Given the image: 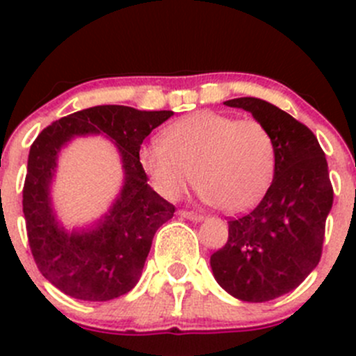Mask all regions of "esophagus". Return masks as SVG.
Masks as SVG:
<instances>
[{"label": "esophagus", "instance_id": "1", "mask_svg": "<svg viewBox=\"0 0 356 356\" xmlns=\"http://www.w3.org/2000/svg\"><path fill=\"white\" fill-rule=\"evenodd\" d=\"M179 215H181L182 218H188V220H195V222H201V220H203V215L195 213V211L181 210V211H179Z\"/></svg>", "mask_w": 356, "mask_h": 356}]
</instances>
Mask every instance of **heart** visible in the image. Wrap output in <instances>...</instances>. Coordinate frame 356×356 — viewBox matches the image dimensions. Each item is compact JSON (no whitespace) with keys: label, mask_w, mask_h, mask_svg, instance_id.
<instances>
[{"label":"heart","mask_w":356,"mask_h":356,"mask_svg":"<svg viewBox=\"0 0 356 356\" xmlns=\"http://www.w3.org/2000/svg\"><path fill=\"white\" fill-rule=\"evenodd\" d=\"M139 163L163 198L179 200L195 182L203 201L239 213L270 188L277 149L257 118L196 111L168 125L163 141L143 146Z\"/></svg>","instance_id":"1"}]
</instances>
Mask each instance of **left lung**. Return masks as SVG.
Instances as JSON below:
<instances>
[{
  "label": "left lung",
  "mask_w": 356,
  "mask_h": 356,
  "mask_svg": "<svg viewBox=\"0 0 356 356\" xmlns=\"http://www.w3.org/2000/svg\"><path fill=\"white\" fill-rule=\"evenodd\" d=\"M224 105L250 111L275 139L274 181L253 211L229 220V239L210 257L215 281L231 296L261 303L301 284L318 265L332 208L327 160L314 132L258 98Z\"/></svg>",
  "instance_id": "left-lung-1"
}]
</instances>
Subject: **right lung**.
<instances>
[{"instance_id":"obj_1","label":"right lung","mask_w":356,"mask_h":356,"mask_svg":"<svg viewBox=\"0 0 356 356\" xmlns=\"http://www.w3.org/2000/svg\"><path fill=\"white\" fill-rule=\"evenodd\" d=\"M172 115L168 110L92 106L53 122L32 143L22 201L29 246L41 274L62 293L82 301H108L138 284L155 232L175 211L148 184L139 149L146 136ZM86 135H105L114 143L124 182L103 218L70 232L56 215L51 188L59 152Z\"/></svg>"}]
</instances>
